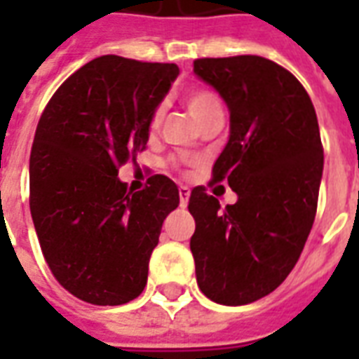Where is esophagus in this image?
I'll return each mask as SVG.
<instances>
[{
  "label": "esophagus",
  "instance_id": "esophagus-1",
  "mask_svg": "<svg viewBox=\"0 0 359 359\" xmlns=\"http://www.w3.org/2000/svg\"><path fill=\"white\" fill-rule=\"evenodd\" d=\"M179 196H180V207H186V205H188V199H190V188H188V186H180Z\"/></svg>",
  "mask_w": 359,
  "mask_h": 359
}]
</instances>
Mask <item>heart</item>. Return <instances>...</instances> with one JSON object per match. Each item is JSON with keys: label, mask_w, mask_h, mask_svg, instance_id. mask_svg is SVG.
I'll return each instance as SVG.
<instances>
[{"label": "heart", "mask_w": 359, "mask_h": 359, "mask_svg": "<svg viewBox=\"0 0 359 359\" xmlns=\"http://www.w3.org/2000/svg\"><path fill=\"white\" fill-rule=\"evenodd\" d=\"M186 106L190 109L191 117L197 121H201L203 117L214 114V111H222V104H219V98L214 95L212 91L208 89H194V91L188 95L186 98ZM162 121V109H156V114L152 115L151 126L152 130L158 128V124Z\"/></svg>", "instance_id": "heart-1"}]
</instances>
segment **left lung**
I'll return each mask as SVG.
<instances>
[{"mask_svg": "<svg viewBox=\"0 0 359 359\" xmlns=\"http://www.w3.org/2000/svg\"><path fill=\"white\" fill-rule=\"evenodd\" d=\"M194 74L229 109V141L214 162L235 205L194 188L190 250L207 298L244 306L283 283L315 222L324 151L313 102L289 70L259 55L205 57Z\"/></svg>", "mask_w": 359, "mask_h": 359, "instance_id": "1", "label": "left lung"}]
</instances>
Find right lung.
<instances>
[{"instance_id":"right-lung-1","label":"right lung","mask_w":359,"mask_h":359,"mask_svg":"<svg viewBox=\"0 0 359 359\" xmlns=\"http://www.w3.org/2000/svg\"><path fill=\"white\" fill-rule=\"evenodd\" d=\"M179 76L173 63L102 55L53 93L29 158V208L48 266L70 294L121 306L143 292L173 180L128 190L117 173L149 141L152 115Z\"/></svg>"}]
</instances>
